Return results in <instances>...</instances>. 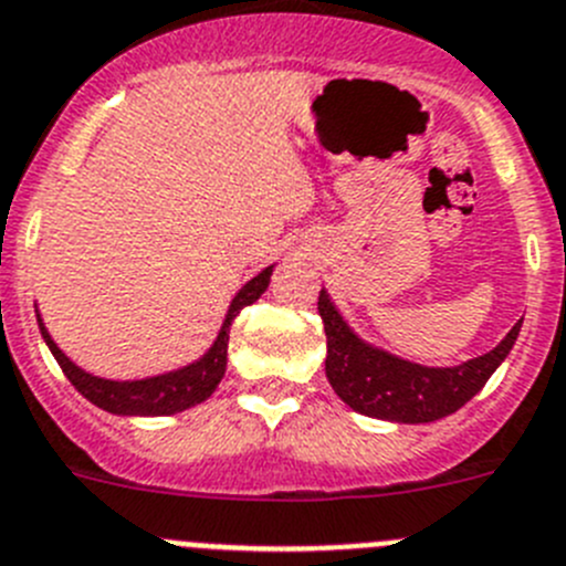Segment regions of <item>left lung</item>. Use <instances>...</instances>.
Instances as JSON below:
<instances>
[{"label": "left lung", "mask_w": 566, "mask_h": 566, "mask_svg": "<svg viewBox=\"0 0 566 566\" xmlns=\"http://www.w3.org/2000/svg\"><path fill=\"white\" fill-rule=\"evenodd\" d=\"M317 311L328 339L325 376L336 396L356 412L398 423H432L458 412L483 390L491 373L511 354L522 328V323H516L491 354L465 365L421 367L376 350L350 334L325 292H319Z\"/></svg>", "instance_id": "left-lung-1"}]
</instances>
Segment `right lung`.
I'll return each mask as SVG.
<instances>
[{"label": "right lung", "mask_w": 566, "mask_h": 566, "mask_svg": "<svg viewBox=\"0 0 566 566\" xmlns=\"http://www.w3.org/2000/svg\"><path fill=\"white\" fill-rule=\"evenodd\" d=\"M269 277H272V266L263 269L258 277L249 280L247 286L235 294V300H232L230 305V314H227L224 325H221L219 339H216V345L207 350L205 359H199L196 365L181 367V370L176 373H165V376L157 378H143V381H106V378L83 373L81 367L72 365V361L61 354L59 345L50 339L46 328L41 325V317L39 328L44 342L50 345V350H53L55 361H59L61 370H64V376L70 378L83 398H90L92 403H97V407L114 415H174L181 412V409L201 403L205 398L212 396L216 387H219L227 367V345H230L232 319H235V314L243 305H252L263 292H266Z\"/></svg>", "instance_id": "right-lung-1"}]
</instances>
